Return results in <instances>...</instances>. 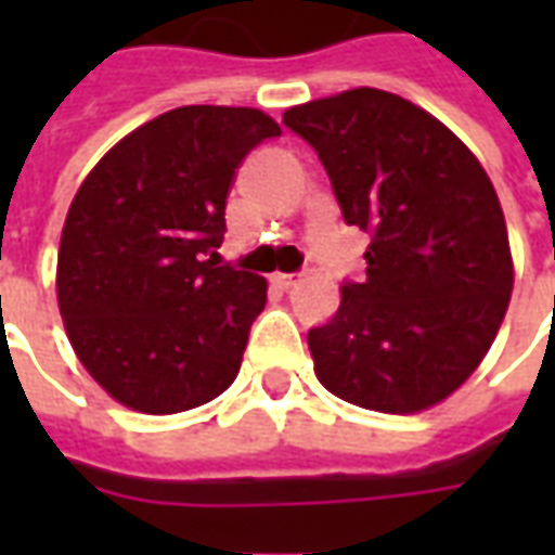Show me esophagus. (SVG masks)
Segmentation results:
<instances>
[{
	"label": "esophagus",
	"instance_id": "esophagus-1",
	"mask_svg": "<svg viewBox=\"0 0 555 555\" xmlns=\"http://www.w3.org/2000/svg\"><path fill=\"white\" fill-rule=\"evenodd\" d=\"M297 282H300V279L291 276V273H273V285H276V288H282V291L294 288Z\"/></svg>",
	"mask_w": 555,
	"mask_h": 555
}]
</instances>
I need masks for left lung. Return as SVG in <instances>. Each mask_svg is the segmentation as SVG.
Returning a JSON list of instances; mask_svg holds the SVG:
<instances>
[{"instance_id": "8db88e82", "label": "left lung", "mask_w": 555, "mask_h": 555, "mask_svg": "<svg viewBox=\"0 0 555 555\" xmlns=\"http://www.w3.org/2000/svg\"><path fill=\"white\" fill-rule=\"evenodd\" d=\"M318 151L341 217L369 231L365 279L309 330L318 380L348 404L418 413L466 384L500 333L514 261L476 154L416 103L380 89L285 109Z\"/></svg>"}]
</instances>
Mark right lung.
<instances>
[{"mask_svg":"<svg viewBox=\"0 0 555 555\" xmlns=\"http://www.w3.org/2000/svg\"><path fill=\"white\" fill-rule=\"evenodd\" d=\"M279 133L249 106H178L79 183L55 297L70 348L118 404L169 416L234 384L267 279L217 267L225 198L243 157Z\"/></svg>","mask_w":555,"mask_h":555,"instance_id":"add662e5","label":"right lung"}]
</instances>
